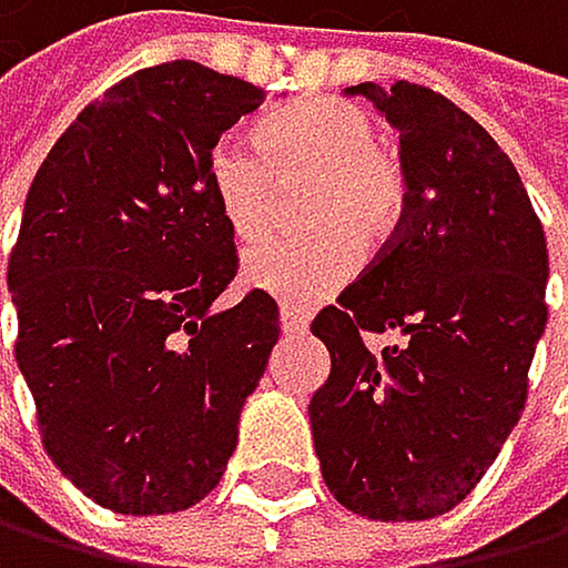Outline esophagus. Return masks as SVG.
<instances>
[{"label": "esophagus", "instance_id": "obj_1", "mask_svg": "<svg viewBox=\"0 0 568 568\" xmlns=\"http://www.w3.org/2000/svg\"><path fill=\"white\" fill-rule=\"evenodd\" d=\"M307 314H303V311H296V307H290V303H282V307H278V327H282V332H286V335H303V332H307Z\"/></svg>", "mask_w": 568, "mask_h": 568}]
</instances>
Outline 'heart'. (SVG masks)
Listing matches in <instances>:
<instances>
[{
  "label": "heart",
  "mask_w": 568,
  "mask_h": 568,
  "mask_svg": "<svg viewBox=\"0 0 568 568\" xmlns=\"http://www.w3.org/2000/svg\"><path fill=\"white\" fill-rule=\"evenodd\" d=\"M300 181L296 220L311 233L254 247L244 278L286 303H314L353 275L356 247L369 254L398 230L405 174L369 114L327 97L268 114L257 142L230 132L209 153L212 195L236 241H261L278 220L282 187Z\"/></svg>",
  "instance_id": "obj_1"
}]
</instances>
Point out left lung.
<instances>
[{"label": "left lung", "instance_id": "left-lung-1", "mask_svg": "<svg viewBox=\"0 0 568 568\" xmlns=\"http://www.w3.org/2000/svg\"><path fill=\"white\" fill-rule=\"evenodd\" d=\"M402 132L398 230L311 332L332 373L311 398L332 496L369 520H429L468 496L527 402L548 247L499 142L418 83H359ZM366 331L403 342L369 354Z\"/></svg>", "mask_w": 568, "mask_h": 568}]
</instances>
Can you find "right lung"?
<instances>
[{
	"label": "right lung",
	"mask_w": 568,
	"mask_h": 568,
	"mask_svg": "<svg viewBox=\"0 0 568 568\" xmlns=\"http://www.w3.org/2000/svg\"><path fill=\"white\" fill-rule=\"evenodd\" d=\"M261 104L187 59L139 69L79 111L27 191L17 363L48 457L114 514H178L220 485L278 342L268 293L209 311L236 275L209 153Z\"/></svg>",
	"instance_id": "1"
}]
</instances>
